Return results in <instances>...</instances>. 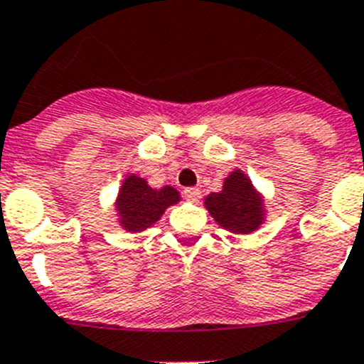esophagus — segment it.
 I'll return each mask as SVG.
<instances>
[{
	"mask_svg": "<svg viewBox=\"0 0 364 364\" xmlns=\"http://www.w3.org/2000/svg\"><path fill=\"white\" fill-rule=\"evenodd\" d=\"M184 198L188 202H198V200H200V189H198V188H186L184 189Z\"/></svg>",
	"mask_w": 364,
	"mask_h": 364,
	"instance_id": "34e87169",
	"label": "esophagus"
}]
</instances>
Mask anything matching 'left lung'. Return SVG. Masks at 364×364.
I'll use <instances>...</instances> for the list:
<instances>
[{"label": "left lung", "instance_id": "1", "mask_svg": "<svg viewBox=\"0 0 364 364\" xmlns=\"http://www.w3.org/2000/svg\"><path fill=\"white\" fill-rule=\"evenodd\" d=\"M204 204L211 217L231 233H252L264 220L262 197L239 169L224 180L220 193L208 195Z\"/></svg>", "mask_w": 364, "mask_h": 364}]
</instances>
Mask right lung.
Listing matches in <instances>:
<instances>
[{
    "instance_id": "1",
    "label": "right lung",
    "mask_w": 364,
    "mask_h": 364,
    "mask_svg": "<svg viewBox=\"0 0 364 364\" xmlns=\"http://www.w3.org/2000/svg\"><path fill=\"white\" fill-rule=\"evenodd\" d=\"M180 195L171 186L153 189L144 178L129 175L124 180L117 198L120 224L127 231H144L159 222L169 205L176 204Z\"/></svg>"
}]
</instances>
